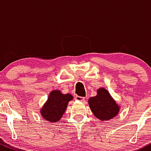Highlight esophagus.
I'll use <instances>...</instances> for the list:
<instances>
[{
	"mask_svg": "<svg viewBox=\"0 0 151 151\" xmlns=\"http://www.w3.org/2000/svg\"><path fill=\"white\" fill-rule=\"evenodd\" d=\"M75 99L77 100V101H81V102H84V101H85V98L83 97V96H75Z\"/></svg>",
	"mask_w": 151,
	"mask_h": 151,
	"instance_id": "1",
	"label": "esophagus"
}]
</instances>
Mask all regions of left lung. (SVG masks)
Wrapping results in <instances>:
<instances>
[{
    "label": "left lung",
    "instance_id": "8db88e82",
    "mask_svg": "<svg viewBox=\"0 0 151 151\" xmlns=\"http://www.w3.org/2000/svg\"><path fill=\"white\" fill-rule=\"evenodd\" d=\"M90 109L101 121L111 120L119 114V106L104 88L97 89V95L89 99Z\"/></svg>",
    "mask_w": 151,
    "mask_h": 151
}]
</instances>
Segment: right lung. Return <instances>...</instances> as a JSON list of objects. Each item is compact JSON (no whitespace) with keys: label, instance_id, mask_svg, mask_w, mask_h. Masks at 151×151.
Masks as SVG:
<instances>
[{"label":"right lung","instance_id":"1","mask_svg":"<svg viewBox=\"0 0 151 151\" xmlns=\"http://www.w3.org/2000/svg\"><path fill=\"white\" fill-rule=\"evenodd\" d=\"M73 96L70 93L63 94L60 90H53L50 92L47 101L40 109L42 118L51 123L57 122L62 117L69 101Z\"/></svg>","mask_w":151,"mask_h":151}]
</instances>
